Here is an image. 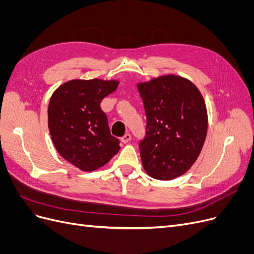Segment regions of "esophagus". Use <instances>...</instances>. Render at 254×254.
<instances>
[{
  "label": "esophagus",
  "mask_w": 254,
  "mask_h": 254,
  "mask_svg": "<svg viewBox=\"0 0 254 254\" xmlns=\"http://www.w3.org/2000/svg\"><path fill=\"white\" fill-rule=\"evenodd\" d=\"M130 140H131V134H130V133H126L121 137V141L123 143H128Z\"/></svg>",
  "instance_id": "34e87169"
}]
</instances>
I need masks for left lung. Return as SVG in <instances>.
Wrapping results in <instances>:
<instances>
[{
    "label": "left lung",
    "instance_id": "left-lung-1",
    "mask_svg": "<svg viewBox=\"0 0 254 254\" xmlns=\"http://www.w3.org/2000/svg\"><path fill=\"white\" fill-rule=\"evenodd\" d=\"M146 114V135L139 143L144 170L158 180H172L195 163L205 141L207 114L197 87L167 75L139 83Z\"/></svg>",
    "mask_w": 254,
    "mask_h": 254
}]
</instances>
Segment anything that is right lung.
Returning a JSON list of instances; mask_svg holds the SVG:
<instances>
[{
    "label": "right lung",
    "mask_w": 254,
    "mask_h": 254,
    "mask_svg": "<svg viewBox=\"0 0 254 254\" xmlns=\"http://www.w3.org/2000/svg\"><path fill=\"white\" fill-rule=\"evenodd\" d=\"M117 80L76 79L64 83L51 97L49 128L59 155L83 172L102 167L120 150L111 134L103 98L118 88Z\"/></svg>",
    "instance_id": "obj_1"
}]
</instances>
